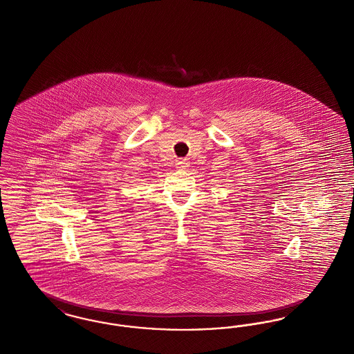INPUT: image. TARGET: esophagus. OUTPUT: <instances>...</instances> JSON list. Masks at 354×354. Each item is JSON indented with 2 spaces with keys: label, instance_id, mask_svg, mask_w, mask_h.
I'll use <instances>...</instances> for the list:
<instances>
[{
  "label": "esophagus",
  "instance_id": "1",
  "mask_svg": "<svg viewBox=\"0 0 354 354\" xmlns=\"http://www.w3.org/2000/svg\"><path fill=\"white\" fill-rule=\"evenodd\" d=\"M176 165H178V169H187L189 166V162L187 159H178Z\"/></svg>",
  "mask_w": 354,
  "mask_h": 354
}]
</instances>
